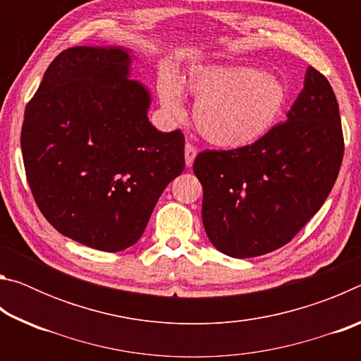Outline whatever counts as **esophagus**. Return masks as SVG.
Segmentation results:
<instances>
[{
	"mask_svg": "<svg viewBox=\"0 0 361 361\" xmlns=\"http://www.w3.org/2000/svg\"><path fill=\"white\" fill-rule=\"evenodd\" d=\"M195 156H197V149H195L192 145L186 143V146H185V162H186V167H191L192 166Z\"/></svg>",
	"mask_w": 361,
	"mask_h": 361,
	"instance_id": "1",
	"label": "esophagus"
}]
</instances>
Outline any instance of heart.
Wrapping results in <instances>:
<instances>
[{
    "instance_id": "heart-1",
    "label": "heart",
    "mask_w": 361,
    "mask_h": 361,
    "mask_svg": "<svg viewBox=\"0 0 361 361\" xmlns=\"http://www.w3.org/2000/svg\"><path fill=\"white\" fill-rule=\"evenodd\" d=\"M181 89L195 100V129L224 149L245 148L271 133L290 97L277 75L248 65H194L180 84L164 76L157 94L167 113H181Z\"/></svg>"
}]
</instances>
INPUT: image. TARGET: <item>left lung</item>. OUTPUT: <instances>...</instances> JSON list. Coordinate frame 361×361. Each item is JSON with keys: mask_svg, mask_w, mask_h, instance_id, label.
<instances>
[{"mask_svg": "<svg viewBox=\"0 0 361 361\" xmlns=\"http://www.w3.org/2000/svg\"><path fill=\"white\" fill-rule=\"evenodd\" d=\"M344 138L328 79L309 66L286 121L245 148L204 151L194 173L204 188L202 223L212 245L253 258L288 243L338 178Z\"/></svg>", "mask_w": 361, "mask_h": 361, "instance_id": "obj_1", "label": "left lung"}]
</instances>
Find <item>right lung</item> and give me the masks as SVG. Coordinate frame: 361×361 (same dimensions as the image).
Listing matches in <instances>:
<instances>
[{"label": "right lung", "mask_w": 361, "mask_h": 361, "mask_svg": "<svg viewBox=\"0 0 361 361\" xmlns=\"http://www.w3.org/2000/svg\"><path fill=\"white\" fill-rule=\"evenodd\" d=\"M129 49L76 46L46 70L23 116L30 189L60 234L102 252L142 237L164 189L185 169V137L148 119Z\"/></svg>", "instance_id": "right-lung-1"}]
</instances>
